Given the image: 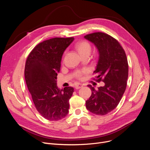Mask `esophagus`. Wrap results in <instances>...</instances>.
<instances>
[{
    "label": "esophagus",
    "instance_id": "34e87169",
    "mask_svg": "<svg viewBox=\"0 0 150 150\" xmlns=\"http://www.w3.org/2000/svg\"><path fill=\"white\" fill-rule=\"evenodd\" d=\"M83 84H80V83H77V84H75V88L76 89H78L81 88L83 87Z\"/></svg>",
    "mask_w": 150,
    "mask_h": 150
}]
</instances>
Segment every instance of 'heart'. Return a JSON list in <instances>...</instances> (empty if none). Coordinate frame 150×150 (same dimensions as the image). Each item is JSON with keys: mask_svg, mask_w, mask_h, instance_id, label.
I'll return each mask as SVG.
<instances>
[{"mask_svg": "<svg viewBox=\"0 0 150 150\" xmlns=\"http://www.w3.org/2000/svg\"><path fill=\"white\" fill-rule=\"evenodd\" d=\"M74 47L76 51L79 53V54L81 57H84L85 56H89L92 50V47L90 43L84 40L76 42V44L74 45ZM87 73V70L78 71V72H76L75 76L77 78H78V79H82L83 75Z\"/></svg>", "mask_w": 150, "mask_h": 150, "instance_id": "1", "label": "heart"}]
</instances>
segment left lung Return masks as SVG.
Returning <instances> with one entry per match:
<instances>
[{"mask_svg": "<svg viewBox=\"0 0 150 150\" xmlns=\"http://www.w3.org/2000/svg\"><path fill=\"white\" fill-rule=\"evenodd\" d=\"M84 38L95 44L99 52L97 68L93 74L96 76L93 80L105 83V86L98 89L88 86L92 94L86 101V107L94 114L104 115L119 105L127 88V55L119 42L106 33L96 32L84 36Z\"/></svg>", "mask_w": 150, "mask_h": 150, "instance_id": "8db88e82", "label": "left lung"}]
</instances>
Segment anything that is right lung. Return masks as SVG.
Wrapping results in <instances>:
<instances>
[{
  "label": "right lung",
  "instance_id": "obj_1",
  "mask_svg": "<svg viewBox=\"0 0 150 150\" xmlns=\"http://www.w3.org/2000/svg\"><path fill=\"white\" fill-rule=\"evenodd\" d=\"M74 38H53L35 47L27 58L25 79L34 105L45 119L57 121L68 114L74 89L57 85L62 54Z\"/></svg>",
  "mask_w": 150,
  "mask_h": 150
}]
</instances>
